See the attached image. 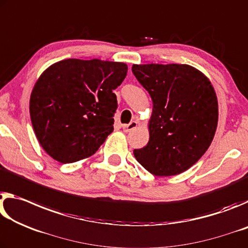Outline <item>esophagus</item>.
<instances>
[{
    "instance_id": "1",
    "label": "esophagus",
    "mask_w": 248,
    "mask_h": 248,
    "mask_svg": "<svg viewBox=\"0 0 248 248\" xmlns=\"http://www.w3.org/2000/svg\"><path fill=\"white\" fill-rule=\"evenodd\" d=\"M137 122L136 121H132L131 123L129 124H126V125H123V129H124V132H131V131H133L134 128H136L137 127Z\"/></svg>"
}]
</instances>
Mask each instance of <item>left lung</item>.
<instances>
[{
  "instance_id": "8db88e82",
  "label": "left lung",
  "mask_w": 248,
  "mask_h": 248,
  "mask_svg": "<svg viewBox=\"0 0 248 248\" xmlns=\"http://www.w3.org/2000/svg\"><path fill=\"white\" fill-rule=\"evenodd\" d=\"M132 71L153 100L148 144L134 149V156L158 177L186 171L208 151L216 134L214 88L189 64H133Z\"/></svg>"
}]
</instances>
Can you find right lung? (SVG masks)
<instances>
[{"instance_id":"add662e5","label":"right lung","mask_w":248,"mask_h":248,"mask_svg":"<svg viewBox=\"0 0 248 248\" xmlns=\"http://www.w3.org/2000/svg\"><path fill=\"white\" fill-rule=\"evenodd\" d=\"M127 74L124 62L66 59L51 64L32 89L30 113L36 137L62 164L94 154L113 132V90Z\"/></svg>"}]
</instances>
